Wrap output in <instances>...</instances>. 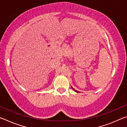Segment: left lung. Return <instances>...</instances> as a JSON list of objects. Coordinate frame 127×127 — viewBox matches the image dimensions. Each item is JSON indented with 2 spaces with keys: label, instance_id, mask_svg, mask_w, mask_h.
Segmentation results:
<instances>
[{
  "label": "left lung",
  "instance_id": "8db88e82",
  "mask_svg": "<svg viewBox=\"0 0 127 127\" xmlns=\"http://www.w3.org/2000/svg\"><path fill=\"white\" fill-rule=\"evenodd\" d=\"M72 89H73V90H74L73 89V88H72ZM74 90V91H76V92H79L78 91H76V90Z\"/></svg>",
  "mask_w": 127,
  "mask_h": 127
}]
</instances>
